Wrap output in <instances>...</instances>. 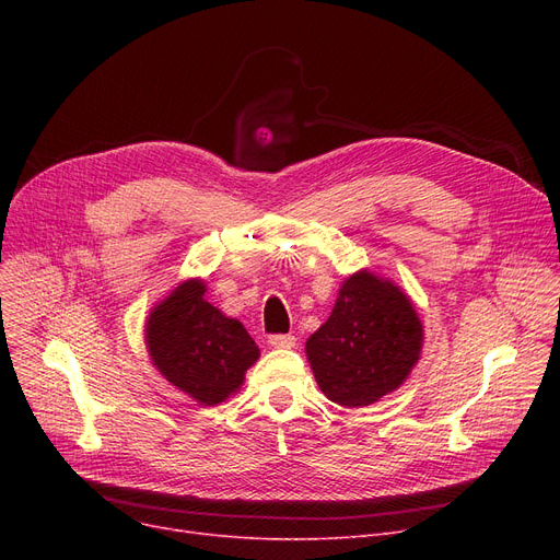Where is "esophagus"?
<instances>
[{
	"label": "esophagus",
	"instance_id": "1",
	"mask_svg": "<svg viewBox=\"0 0 560 560\" xmlns=\"http://www.w3.org/2000/svg\"><path fill=\"white\" fill-rule=\"evenodd\" d=\"M268 342H270L272 347H277V349H292V347H295L298 338L292 336V334H272V336L268 338Z\"/></svg>",
	"mask_w": 560,
	"mask_h": 560
}]
</instances>
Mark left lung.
Masks as SVG:
<instances>
[{
  "instance_id": "8db88e82",
  "label": "left lung",
  "mask_w": 560,
  "mask_h": 560,
  "mask_svg": "<svg viewBox=\"0 0 560 560\" xmlns=\"http://www.w3.org/2000/svg\"><path fill=\"white\" fill-rule=\"evenodd\" d=\"M422 325L404 292L370 272L351 275L329 319L306 340L319 390L361 408L404 384L420 359Z\"/></svg>"
}]
</instances>
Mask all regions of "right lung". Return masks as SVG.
Returning <instances> with one entry per match:
<instances>
[{"instance_id":"obj_1","label":"right lung","mask_w":560,"mask_h":560,"mask_svg":"<svg viewBox=\"0 0 560 560\" xmlns=\"http://www.w3.org/2000/svg\"><path fill=\"white\" fill-rule=\"evenodd\" d=\"M201 281H186L147 319V347L172 386L215 406L241 388L258 347L238 319L203 298Z\"/></svg>"}]
</instances>
